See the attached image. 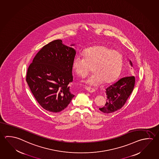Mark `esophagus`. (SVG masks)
<instances>
[{"label":"esophagus","mask_w":159,"mask_h":159,"mask_svg":"<svg viewBox=\"0 0 159 159\" xmlns=\"http://www.w3.org/2000/svg\"><path fill=\"white\" fill-rule=\"evenodd\" d=\"M85 89H86L87 91H89V93H94V92L95 91V90H94V89H90L89 87H86V88H85Z\"/></svg>","instance_id":"34e87169"}]
</instances>
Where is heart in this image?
Here are the masks:
<instances>
[{"label":"heart","instance_id":"heart-1","mask_svg":"<svg viewBox=\"0 0 159 159\" xmlns=\"http://www.w3.org/2000/svg\"><path fill=\"white\" fill-rule=\"evenodd\" d=\"M83 58L73 59L72 68L79 77H83L92 68L93 73L84 81L85 84L93 86L101 84H110L118 77L123 66L120 52L104 45H97L84 50Z\"/></svg>","mask_w":159,"mask_h":159}]
</instances>
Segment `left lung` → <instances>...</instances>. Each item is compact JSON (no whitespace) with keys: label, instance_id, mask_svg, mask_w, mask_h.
Wrapping results in <instances>:
<instances>
[{"label":"left lung","instance_id":"1","mask_svg":"<svg viewBox=\"0 0 159 159\" xmlns=\"http://www.w3.org/2000/svg\"><path fill=\"white\" fill-rule=\"evenodd\" d=\"M130 66H133L131 61ZM135 84L133 75L127 76L120 79L106 89L107 102L104 107L99 108L102 112L107 114L114 113L124 105L133 91Z\"/></svg>","mask_w":159,"mask_h":159}]
</instances>
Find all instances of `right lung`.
I'll list each match as a JSON object with an SVG mask.
<instances>
[{"instance_id":"right-lung-1","label":"right lung","mask_w":159,"mask_h":159,"mask_svg":"<svg viewBox=\"0 0 159 159\" xmlns=\"http://www.w3.org/2000/svg\"><path fill=\"white\" fill-rule=\"evenodd\" d=\"M75 54L73 48L56 40L43 46L29 66L27 83L44 109L59 113L75 96L68 84L73 81L72 63Z\"/></svg>"}]
</instances>
